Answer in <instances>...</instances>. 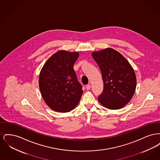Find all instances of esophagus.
Listing matches in <instances>:
<instances>
[{
    "mask_svg": "<svg viewBox=\"0 0 160 160\" xmlns=\"http://www.w3.org/2000/svg\"><path fill=\"white\" fill-rule=\"evenodd\" d=\"M86 89L87 90H89V89H91V86L90 85V84H88V85H86Z\"/></svg>",
    "mask_w": 160,
    "mask_h": 160,
    "instance_id": "1",
    "label": "esophagus"
}]
</instances>
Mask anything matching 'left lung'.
<instances>
[{"label":"left lung","mask_w":160,"mask_h":160,"mask_svg":"<svg viewBox=\"0 0 160 160\" xmlns=\"http://www.w3.org/2000/svg\"><path fill=\"white\" fill-rule=\"evenodd\" d=\"M92 56L99 66L104 82L98 101L110 110L123 107L136 91L137 80L132 67L121 54L111 48L94 52Z\"/></svg>","instance_id":"obj_1"}]
</instances>
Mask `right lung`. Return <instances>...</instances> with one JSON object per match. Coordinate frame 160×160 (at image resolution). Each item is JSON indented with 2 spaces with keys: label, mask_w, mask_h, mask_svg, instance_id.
I'll return each mask as SVG.
<instances>
[{
  "label": "right lung",
  "mask_w": 160,
  "mask_h": 160,
  "mask_svg": "<svg viewBox=\"0 0 160 160\" xmlns=\"http://www.w3.org/2000/svg\"><path fill=\"white\" fill-rule=\"evenodd\" d=\"M78 52L59 50L44 63L39 77V87L46 104L57 112L67 113L76 108L83 90L73 68Z\"/></svg>",
  "instance_id": "1"
}]
</instances>
